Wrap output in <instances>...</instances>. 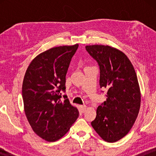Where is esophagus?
<instances>
[{
	"instance_id": "1",
	"label": "esophagus",
	"mask_w": 156,
	"mask_h": 156,
	"mask_svg": "<svg viewBox=\"0 0 156 156\" xmlns=\"http://www.w3.org/2000/svg\"><path fill=\"white\" fill-rule=\"evenodd\" d=\"M86 108H87L86 105L80 106V110H81V112H84L85 111H86Z\"/></svg>"
}]
</instances>
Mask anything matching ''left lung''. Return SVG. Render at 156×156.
<instances>
[{"instance_id":"left-lung-1","label":"left lung","mask_w":156,"mask_h":156,"mask_svg":"<svg viewBox=\"0 0 156 156\" xmlns=\"http://www.w3.org/2000/svg\"><path fill=\"white\" fill-rule=\"evenodd\" d=\"M86 50L99 66V84L107 90L106 101L98 106L91 121L105 141L114 143L129 133L140 106V92L133 66L121 51L108 45H87Z\"/></svg>"}]
</instances>
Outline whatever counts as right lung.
<instances>
[{
    "mask_svg": "<svg viewBox=\"0 0 156 156\" xmlns=\"http://www.w3.org/2000/svg\"><path fill=\"white\" fill-rule=\"evenodd\" d=\"M79 44L51 48L37 55L27 67L23 82L25 113L34 132L55 141L65 136L79 116L65 92L66 74Z\"/></svg>",
    "mask_w": 156,
    "mask_h": 156,
    "instance_id": "add662e5",
    "label": "right lung"
}]
</instances>
